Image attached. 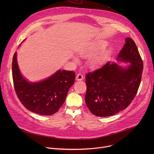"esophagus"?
Instances as JSON below:
<instances>
[{
  "label": "esophagus",
  "mask_w": 154,
  "mask_h": 154,
  "mask_svg": "<svg viewBox=\"0 0 154 154\" xmlns=\"http://www.w3.org/2000/svg\"><path fill=\"white\" fill-rule=\"evenodd\" d=\"M83 75L82 74H80V73H79V74H78L77 75V76H76V80H77V81H80V80H82L83 79Z\"/></svg>",
  "instance_id": "esophagus-1"
}]
</instances>
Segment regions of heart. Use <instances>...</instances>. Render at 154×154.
<instances>
[{
  "mask_svg": "<svg viewBox=\"0 0 154 154\" xmlns=\"http://www.w3.org/2000/svg\"><path fill=\"white\" fill-rule=\"evenodd\" d=\"M105 46H106V44L104 42H102V41L94 42L90 44V45H88L87 46H85L84 48L79 49L77 52L82 57H90L103 50L105 48ZM104 58H105V55L103 54H101L99 56H98L92 61L91 62L92 65L97 66L100 64L103 61ZM73 60L75 62L78 61L77 58L75 57H73Z\"/></svg>",
  "mask_w": 154,
  "mask_h": 154,
  "instance_id": "heart-1",
  "label": "heart"
}]
</instances>
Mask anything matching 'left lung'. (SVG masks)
Segmentation results:
<instances>
[{
  "label": "left lung",
  "instance_id": "8db88e82",
  "mask_svg": "<svg viewBox=\"0 0 154 154\" xmlns=\"http://www.w3.org/2000/svg\"><path fill=\"white\" fill-rule=\"evenodd\" d=\"M117 60L130 64L123 67L108 61L101 68L86 75L85 102L90 112L97 116H110L123 110L137 93L143 63L132 39L125 38Z\"/></svg>",
  "mask_w": 154,
  "mask_h": 154
}]
</instances>
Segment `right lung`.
<instances>
[{
	"mask_svg": "<svg viewBox=\"0 0 154 154\" xmlns=\"http://www.w3.org/2000/svg\"><path fill=\"white\" fill-rule=\"evenodd\" d=\"M12 74L15 91L21 103L33 113L46 116L58 112L75 78L74 71L59 69L45 80L30 82L20 73L16 52L13 58Z\"/></svg>",
	"mask_w": 154,
	"mask_h": 154,
	"instance_id": "obj_1",
	"label": "right lung"
}]
</instances>
